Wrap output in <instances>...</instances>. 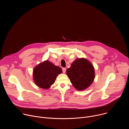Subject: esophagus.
Listing matches in <instances>:
<instances>
[{"label":"esophagus","mask_w":129,"mask_h":129,"mask_svg":"<svg viewBox=\"0 0 129 129\" xmlns=\"http://www.w3.org/2000/svg\"><path fill=\"white\" fill-rule=\"evenodd\" d=\"M66 68H62V71H63V73H65V72H66Z\"/></svg>","instance_id":"obj_1"}]
</instances>
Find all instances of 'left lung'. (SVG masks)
Segmentation results:
<instances>
[{
	"label": "left lung",
	"instance_id": "obj_1",
	"mask_svg": "<svg viewBox=\"0 0 129 129\" xmlns=\"http://www.w3.org/2000/svg\"><path fill=\"white\" fill-rule=\"evenodd\" d=\"M67 75L73 86L79 91L87 88L94 79L93 65L85 59H78L67 69Z\"/></svg>",
	"mask_w": 129,
	"mask_h": 129
}]
</instances>
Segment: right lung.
<instances>
[{
  "label": "right lung",
  "instance_id": "right-lung-1",
  "mask_svg": "<svg viewBox=\"0 0 129 129\" xmlns=\"http://www.w3.org/2000/svg\"><path fill=\"white\" fill-rule=\"evenodd\" d=\"M62 73L61 68L46 61L37 66L34 69L35 84L43 89H48L55 81L57 76Z\"/></svg>",
  "mask_w": 129,
  "mask_h": 129
}]
</instances>
